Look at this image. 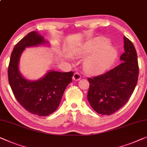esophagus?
<instances>
[{
	"label": "esophagus",
	"instance_id": "1",
	"mask_svg": "<svg viewBox=\"0 0 147 147\" xmlns=\"http://www.w3.org/2000/svg\"><path fill=\"white\" fill-rule=\"evenodd\" d=\"M80 78H81V76L78 73H75L74 74V75L73 76V79L75 81H77V80H79Z\"/></svg>",
	"mask_w": 147,
	"mask_h": 147
}]
</instances>
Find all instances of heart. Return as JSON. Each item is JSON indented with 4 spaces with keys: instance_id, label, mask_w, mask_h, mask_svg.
Masks as SVG:
<instances>
[{
    "instance_id": "obj_1",
    "label": "heart",
    "mask_w": 147,
    "mask_h": 147,
    "mask_svg": "<svg viewBox=\"0 0 147 147\" xmlns=\"http://www.w3.org/2000/svg\"><path fill=\"white\" fill-rule=\"evenodd\" d=\"M109 41L103 37H97L86 43L78 51V57H87L84 63V69L90 74L101 73L112 65L117 57V51L109 46Z\"/></svg>"
}]
</instances>
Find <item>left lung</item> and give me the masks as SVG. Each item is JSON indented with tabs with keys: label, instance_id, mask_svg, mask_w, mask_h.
<instances>
[{
	"label": "left lung",
	"instance_id": "left-lung-1",
	"mask_svg": "<svg viewBox=\"0 0 147 147\" xmlns=\"http://www.w3.org/2000/svg\"><path fill=\"white\" fill-rule=\"evenodd\" d=\"M124 49L119 65L104 74L88 78V100L98 114L110 115L119 110L129 100L137 84L136 51L133 42L125 36Z\"/></svg>",
	"mask_w": 147,
	"mask_h": 147
}]
</instances>
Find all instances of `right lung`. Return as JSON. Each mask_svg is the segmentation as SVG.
<instances>
[{
  "label": "right lung",
  "mask_w": 147,
  "mask_h": 147,
  "mask_svg": "<svg viewBox=\"0 0 147 147\" xmlns=\"http://www.w3.org/2000/svg\"><path fill=\"white\" fill-rule=\"evenodd\" d=\"M48 43L36 31L28 33L15 46L11 53L8 77L12 92L20 105L30 113L46 117L57 110L64 92L72 81L73 72L49 71L42 78L29 80L18 69L20 55L26 47Z\"/></svg>",
  "instance_id": "right-lung-1"
}]
</instances>
